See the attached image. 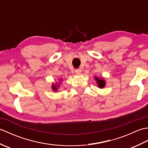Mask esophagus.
<instances>
[{
    "label": "esophagus",
    "instance_id": "obj_1",
    "mask_svg": "<svg viewBox=\"0 0 148 148\" xmlns=\"http://www.w3.org/2000/svg\"><path fill=\"white\" fill-rule=\"evenodd\" d=\"M74 72L76 74H80L81 72V70L80 69H75Z\"/></svg>",
    "mask_w": 148,
    "mask_h": 148
}]
</instances>
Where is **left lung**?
<instances>
[{"instance_id": "8db88e82", "label": "left lung", "mask_w": 148, "mask_h": 148, "mask_svg": "<svg viewBox=\"0 0 148 148\" xmlns=\"http://www.w3.org/2000/svg\"><path fill=\"white\" fill-rule=\"evenodd\" d=\"M96 80L97 81V83H98L99 84V86L100 88H103L105 86V81H103V79H99V78L96 77Z\"/></svg>"}]
</instances>
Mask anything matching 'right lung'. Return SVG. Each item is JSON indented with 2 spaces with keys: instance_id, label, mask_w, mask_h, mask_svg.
I'll return each instance as SVG.
<instances>
[{
  "instance_id": "add662e5",
  "label": "right lung",
  "mask_w": 148,
  "mask_h": 148,
  "mask_svg": "<svg viewBox=\"0 0 148 148\" xmlns=\"http://www.w3.org/2000/svg\"><path fill=\"white\" fill-rule=\"evenodd\" d=\"M53 88V90H54V91L57 90V88H56V86L55 85V84H53V88Z\"/></svg>"
}]
</instances>
